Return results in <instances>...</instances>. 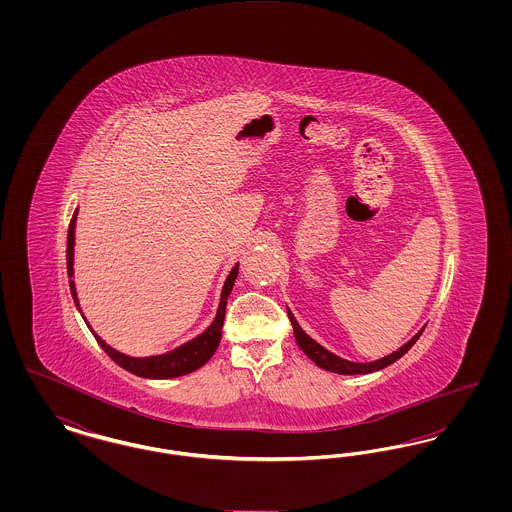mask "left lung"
Returning a JSON list of instances; mask_svg holds the SVG:
<instances>
[{"label":"left lung","instance_id":"8db88e82","mask_svg":"<svg viewBox=\"0 0 512 512\" xmlns=\"http://www.w3.org/2000/svg\"><path fill=\"white\" fill-rule=\"evenodd\" d=\"M288 317H290V322H292L293 336H295L297 345L301 347V351H303L315 365L324 368V370L336 372V374H368V372L382 370V368H386V366L391 365V363H395L397 359H401V357L413 347L416 340L420 338V334H422V330H420V332L414 336L413 340L407 341L403 347H399L397 351H393L391 355L384 357V359H378V361H372V363H351V361H345V359H341L338 355L330 353L328 349H324L322 345H318L317 341L313 340V338H309V336L301 330V326L297 324V320H295V317H293L290 311H288Z\"/></svg>","mask_w":512,"mask_h":512}]
</instances>
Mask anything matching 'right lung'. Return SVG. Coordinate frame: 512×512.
Wrapping results in <instances>:
<instances>
[{
    "label": "right lung",
    "instance_id": "add662e5",
    "mask_svg": "<svg viewBox=\"0 0 512 512\" xmlns=\"http://www.w3.org/2000/svg\"><path fill=\"white\" fill-rule=\"evenodd\" d=\"M74 222H76V211H74L73 219L69 224V234H67V274L69 278H73V247H74ZM238 276V265L232 268V272L228 274L224 288H222V295H220L219 311L217 317L213 320V324L195 340L188 341L180 347H176L171 353L165 355H157V357H144V359H136V357H128L122 355L119 351H115L113 347H109L105 341L99 338L98 334H94V338L98 340L101 349L117 363L122 366L124 370L140 376V378H153V380H163V378H176V376H184L197 370L199 366L205 365L213 353L217 351L220 343V334H222V324H224V315H226V299L234 288ZM71 284V293H73L74 303L78 307V299H76V290H74L73 280H69ZM80 311V309H78ZM82 313V311H80ZM86 320V318H84ZM88 324V322H86Z\"/></svg>",
    "mask_w": 512,
    "mask_h": 512
}]
</instances>
